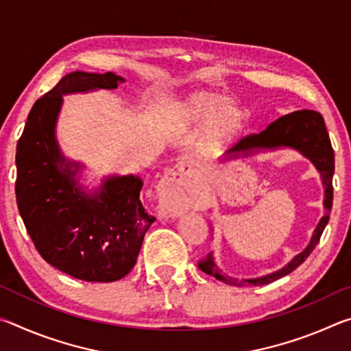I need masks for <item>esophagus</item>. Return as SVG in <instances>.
<instances>
[{"label": "esophagus", "instance_id": "34e87169", "mask_svg": "<svg viewBox=\"0 0 351 351\" xmlns=\"http://www.w3.org/2000/svg\"><path fill=\"white\" fill-rule=\"evenodd\" d=\"M184 173V165L176 164L173 169H170L159 184L158 193L161 199V206L167 212H178L181 206L182 193L180 189V181Z\"/></svg>", "mask_w": 351, "mask_h": 351}]
</instances>
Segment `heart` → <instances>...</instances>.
<instances>
[{"label":"heart","instance_id":"obj_1","mask_svg":"<svg viewBox=\"0 0 351 351\" xmlns=\"http://www.w3.org/2000/svg\"><path fill=\"white\" fill-rule=\"evenodd\" d=\"M186 114L192 121L206 119L204 139L207 145L221 147L232 141L245 125V110L235 102H223V96L199 91L187 99Z\"/></svg>","mask_w":351,"mask_h":351}]
</instances>
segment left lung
I'll return each mask as SVG.
<instances>
[{
    "label": "left lung",
    "instance_id": "1",
    "mask_svg": "<svg viewBox=\"0 0 351 351\" xmlns=\"http://www.w3.org/2000/svg\"><path fill=\"white\" fill-rule=\"evenodd\" d=\"M278 147H291L299 150L304 156H306L310 161L316 165V169L320 171L322 176L324 186H325V215L320 218L316 230H314L313 239L310 245L306 246L304 252L289 261L285 268L278 269L272 274L258 278H232L228 276H223L219 269L217 268L215 261L212 258V254L207 255V258L199 261V269L215 277L217 280L223 282L226 285H235V287H245V285H254V287H260V285H268L274 280H278L283 276L293 272L297 266H300L306 260L314 247L320 240L326 223L330 219V212L332 206V173H335V152H332L331 141L328 132H326L325 121L320 112L314 110H299L293 111L289 114H285L278 117L277 121L271 122L261 133H252L249 136L241 138L237 144L228 152L229 154L239 156V153H243L247 156L249 153L260 148H278Z\"/></svg>",
    "mask_w": 351,
    "mask_h": 351
}]
</instances>
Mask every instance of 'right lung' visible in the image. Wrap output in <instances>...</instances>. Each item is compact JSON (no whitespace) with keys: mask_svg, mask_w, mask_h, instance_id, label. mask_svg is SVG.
<instances>
[{"mask_svg":"<svg viewBox=\"0 0 351 351\" xmlns=\"http://www.w3.org/2000/svg\"><path fill=\"white\" fill-rule=\"evenodd\" d=\"M119 82L110 71L64 75L34 104L16 145V204L29 237L47 263L85 282L125 277L156 219L141 203L139 176L110 178L88 197L74 181L79 164L64 162L56 141L63 94L114 90Z\"/></svg>","mask_w":351,"mask_h":351,"instance_id":"add662e5","label":"right lung"}]
</instances>
